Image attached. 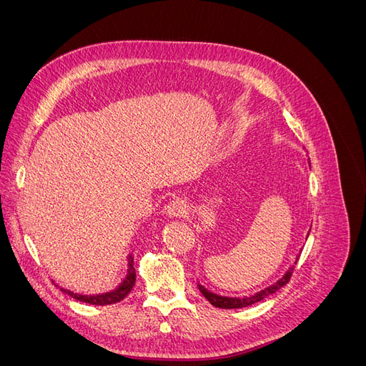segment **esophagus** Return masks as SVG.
Returning <instances> with one entry per match:
<instances>
[{
  "instance_id": "esophagus-1",
  "label": "esophagus",
  "mask_w": 366,
  "mask_h": 366,
  "mask_svg": "<svg viewBox=\"0 0 366 366\" xmlns=\"http://www.w3.org/2000/svg\"><path fill=\"white\" fill-rule=\"evenodd\" d=\"M164 210L169 217L180 218L187 214V204L183 200H180V198H177V200H172L168 206H166Z\"/></svg>"
}]
</instances>
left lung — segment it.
Returning a JSON list of instances; mask_svg holds the SVG:
<instances>
[{
    "mask_svg": "<svg viewBox=\"0 0 366 366\" xmlns=\"http://www.w3.org/2000/svg\"><path fill=\"white\" fill-rule=\"evenodd\" d=\"M295 264H297V261H296ZM293 270H295V265H293V267L289 269V272H287L278 282H274L273 285L267 287V289H264V290L258 292L257 295L249 296V297H226V296H218V295H215V293H212V292L206 290L202 284H198V290H200V292L203 293V296H204V297L207 299V301H209L210 304H212L214 307L227 308V310H230V308H242V307H249V305H252V304H257V302L262 301L264 297H267V296H270V295L278 292V290L281 289V287H284L287 282L290 281L292 274H293Z\"/></svg>",
    "mask_w": 366,
    "mask_h": 366,
    "instance_id": "1",
    "label": "left lung"
}]
</instances>
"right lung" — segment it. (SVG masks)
I'll use <instances>...</instances> for the list:
<instances>
[{"instance_id":"1","label":"right lung","mask_w":366,"mask_h":366,"mask_svg":"<svg viewBox=\"0 0 366 366\" xmlns=\"http://www.w3.org/2000/svg\"><path fill=\"white\" fill-rule=\"evenodd\" d=\"M136 282V269L132 267V261H129V273L127 276V280L124 281L119 289H116L114 292H109L107 295H97V296H84V295H76L70 290H62L67 295H70L71 297L77 299L81 302H86V304H93V305H109V304H116L120 302L122 299L127 297V295L132 290Z\"/></svg>"}]
</instances>
